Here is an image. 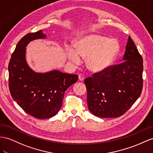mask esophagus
I'll use <instances>...</instances> for the list:
<instances>
[{
	"mask_svg": "<svg viewBox=\"0 0 153 153\" xmlns=\"http://www.w3.org/2000/svg\"><path fill=\"white\" fill-rule=\"evenodd\" d=\"M78 79H79V81H83L84 80V76L82 74H79V76H78Z\"/></svg>",
	"mask_w": 153,
	"mask_h": 153,
	"instance_id": "34e87169",
	"label": "esophagus"
}]
</instances>
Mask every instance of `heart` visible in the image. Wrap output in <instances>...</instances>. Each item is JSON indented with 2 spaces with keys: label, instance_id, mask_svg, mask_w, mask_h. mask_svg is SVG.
<instances>
[{
  "label": "heart",
  "instance_id": "heart-1",
  "mask_svg": "<svg viewBox=\"0 0 153 153\" xmlns=\"http://www.w3.org/2000/svg\"><path fill=\"white\" fill-rule=\"evenodd\" d=\"M74 48L67 50L68 60L79 65L81 58L86 59L87 69L92 73L98 74L106 71L114 63L120 46L115 39L94 33L77 37L74 42Z\"/></svg>",
  "mask_w": 153,
  "mask_h": 153
}]
</instances>
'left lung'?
Masks as SVG:
<instances>
[{
  "label": "left lung",
  "instance_id": "left-lung-1",
  "mask_svg": "<svg viewBox=\"0 0 153 153\" xmlns=\"http://www.w3.org/2000/svg\"><path fill=\"white\" fill-rule=\"evenodd\" d=\"M125 49L121 63L85 80L88 109L97 117H120L142 93L143 59L130 36Z\"/></svg>",
  "mask_w": 153,
  "mask_h": 153
}]
</instances>
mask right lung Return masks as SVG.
<instances>
[{
	"instance_id": "obj_1",
	"label": "right lung",
	"mask_w": 153,
	"mask_h": 153,
	"mask_svg": "<svg viewBox=\"0 0 153 153\" xmlns=\"http://www.w3.org/2000/svg\"><path fill=\"white\" fill-rule=\"evenodd\" d=\"M39 39H47L42 30L28 33L17 43L8 65L9 88L11 97L26 113L46 119L59 111L65 92L76 83L78 76L57 70L44 73L33 71L26 61V47Z\"/></svg>"
}]
</instances>
